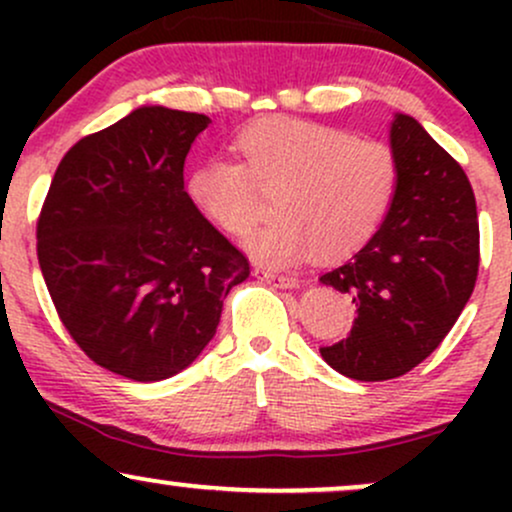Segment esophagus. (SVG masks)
Listing matches in <instances>:
<instances>
[{"label":"esophagus","instance_id":"obj_1","mask_svg":"<svg viewBox=\"0 0 512 512\" xmlns=\"http://www.w3.org/2000/svg\"><path fill=\"white\" fill-rule=\"evenodd\" d=\"M255 276H257V279L269 281V284L279 286V289H291V286L298 284L296 276L279 274V272H272V269H264V267H255Z\"/></svg>","mask_w":512,"mask_h":512}]
</instances>
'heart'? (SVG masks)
<instances>
[{"instance_id": "1", "label": "heart", "mask_w": 512, "mask_h": 512, "mask_svg": "<svg viewBox=\"0 0 512 512\" xmlns=\"http://www.w3.org/2000/svg\"><path fill=\"white\" fill-rule=\"evenodd\" d=\"M243 163L211 156L192 170L187 190L197 209L231 236L260 221L264 195L279 216L250 238L267 264L308 252L344 257L361 250L390 211L399 161L390 144L342 127L303 120L260 122L238 137Z\"/></svg>"}]
</instances>
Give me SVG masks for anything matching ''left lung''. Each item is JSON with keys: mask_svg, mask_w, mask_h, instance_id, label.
<instances>
[{"mask_svg": "<svg viewBox=\"0 0 512 512\" xmlns=\"http://www.w3.org/2000/svg\"><path fill=\"white\" fill-rule=\"evenodd\" d=\"M390 144L399 185L383 226L320 281L349 293L356 320L320 354L346 378L378 383L419 366L448 337L479 274L477 199L467 173L414 117Z\"/></svg>", "mask_w": 512, "mask_h": 512, "instance_id": "obj_1", "label": "left lung"}]
</instances>
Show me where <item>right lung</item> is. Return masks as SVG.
<instances>
[{"label":"right lung","instance_id":"add662e5","mask_svg":"<svg viewBox=\"0 0 512 512\" xmlns=\"http://www.w3.org/2000/svg\"><path fill=\"white\" fill-rule=\"evenodd\" d=\"M207 115L139 108L64 154L40 209L38 262L64 330L98 366L170 378L211 342L250 262L185 192Z\"/></svg>","mask_w":512,"mask_h":512}]
</instances>
